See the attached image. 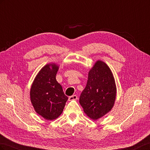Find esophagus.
I'll list each match as a JSON object with an SVG mask.
<instances>
[{
	"mask_svg": "<svg viewBox=\"0 0 150 150\" xmlns=\"http://www.w3.org/2000/svg\"><path fill=\"white\" fill-rule=\"evenodd\" d=\"M77 99H78V96H77L76 95H72V96H71L69 98V100L73 101V100H76Z\"/></svg>",
	"mask_w": 150,
	"mask_h": 150,
	"instance_id": "obj_1",
	"label": "esophagus"
}]
</instances>
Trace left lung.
Segmentation results:
<instances>
[{"label": "left lung", "mask_w": 150, "mask_h": 150, "mask_svg": "<svg viewBox=\"0 0 150 150\" xmlns=\"http://www.w3.org/2000/svg\"><path fill=\"white\" fill-rule=\"evenodd\" d=\"M116 86L110 68L98 60L88 72V79L81 93L79 103L91 119L98 120L106 115L114 106Z\"/></svg>", "instance_id": "obj_1"}]
</instances>
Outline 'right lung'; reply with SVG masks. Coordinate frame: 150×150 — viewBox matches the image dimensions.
Wrapping results in <instances>:
<instances>
[{
  "label": "right lung",
  "instance_id": "add662e5",
  "mask_svg": "<svg viewBox=\"0 0 150 150\" xmlns=\"http://www.w3.org/2000/svg\"><path fill=\"white\" fill-rule=\"evenodd\" d=\"M59 65L49 63L36 75L30 90V98L35 111L44 119L54 120L64 110L68 98L56 76Z\"/></svg>",
  "mask_w": 150,
  "mask_h": 150
}]
</instances>
